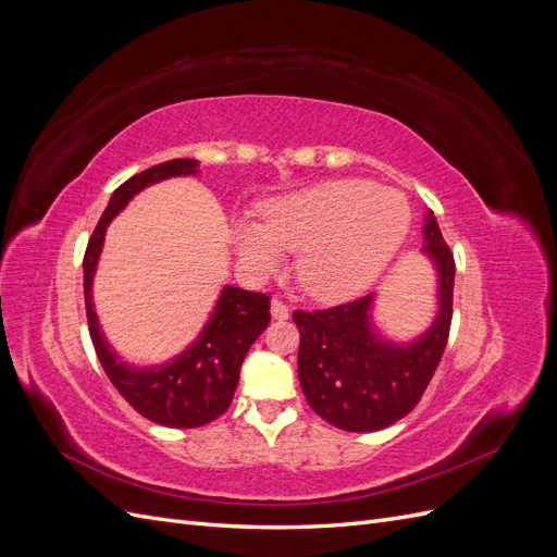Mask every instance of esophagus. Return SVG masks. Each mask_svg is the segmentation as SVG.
<instances>
[{
	"label": "esophagus",
	"mask_w": 557,
	"mask_h": 557,
	"mask_svg": "<svg viewBox=\"0 0 557 557\" xmlns=\"http://www.w3.org/2000/svg\"><path fill=\"white\" fill-rule=\"evenodd\" d=\"M288 315H290L288 305H285V301H281V299H272V318L285 320Z\"/></svg>",
	"instance_id": "obj_1"
}]
</instances>
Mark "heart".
<instances>
[{
    "label": "heart",
    "instance_id": "b5f03b06",
    "mask_svg": "<svg viewBox=\"0 0 557 557\" xmlns=\"http://www.w3.org/2000/svg\"><path fill=\"white\" fill-rule=\"evenodd\" d=\"M411 223L401 193L344 178L278 197L262 223H234L232 242L244 269L272 274L299 250L297 281L315 299H346L372 285L393 260Z\"/></svg>",
    "mask_w": 557,
    "mask_h": 557
}]
</instances>
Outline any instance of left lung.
<instances>
[{
  "mask_svg": "<svg viewBox=\"0 0 557 557\" xmlns=\"http://www.w3.org/2000/svg\"><path fill=\"white\" fill-rule=\"evenodd\" d=\"M425 252L440 269V315L409 346L381 342L369 325L374 295L318 311H295L297 372L309 407L346 432H376L413 411L444 356L453 318L455 260L432 213Z\"/></svg>",
  "mask_w": 557,
  "mask_h": 557,
  "instance_id": "obj_1",
  "label": "left lung"
}]
</instances>
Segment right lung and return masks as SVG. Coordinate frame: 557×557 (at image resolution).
I'll use <instances>...</instances> for the list:
<instances>
[{"label": "right lung", "instance_id": "right-lung-1", "mask_svg": "<svg viewBox=\"0 0 557 557\" xmlns=\"http://www.w3.org/2000/svg\"><path fill=\"white\" fill-rule=\"evenodd\" d=\"M195 172V160L178 158L150 166V170L134 174L123 185H117L92 232L86 256H83V290H86L90 339L109 381L134 411H139L158 425L178 430L207 425L230 409L246 352L272 320L269 315V299L272 297L227 285L207 327L201 330L188 350L160 367L137 369L115 356L102 330H99L97 313L92 309V276L99 252H102L104 232L127 201L150 183Z\"/></svg>", "mask_w": 557, "mask_h": 557}]
</instances>
